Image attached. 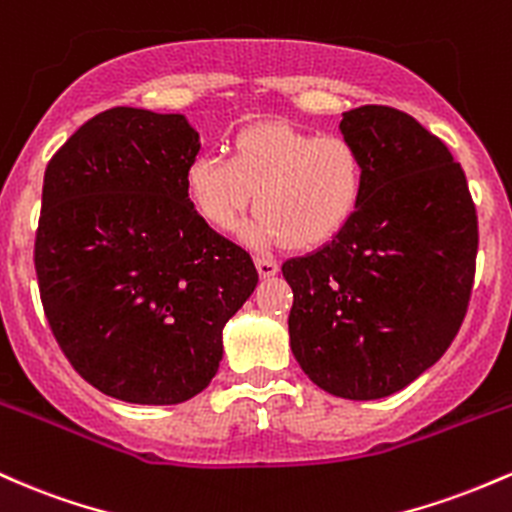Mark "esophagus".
Instances as JSON below:
<instances>
[{
	"mask_svg": "<svg viewBox=\"0 0 512 512\" xmlns=\"http://www.w3.org/2000/svg\"><path fill=\"white\" fill-rule=\"evenodd\" d=\"M256 271L261 278H273L280 268H278V263L271 261V258H256Z\"/></svg>",
	"mask_w": 512,
	"mask_h": 512,
	"instance_id": "1",
	"label": "esophagus"
}]
</instances>
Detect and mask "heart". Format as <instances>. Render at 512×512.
<instances>
[{"instance_id":"heart-1","label":"heart","mask_w":512,"mask_h":512,"mask_svg":"<svg viewBox=\"0 0 512 512\" xmlns=\"http://www.w3.org/2000/svg\"><path fill=\"white\" fill-rule=\"evenodd\" d=\"M183 191L200 220L217 232L237 227L256 193V217L241 241L268 249L285 239L312 249L355 217L367 191V164L346 135H314L285 123L241 128L229 159L200 152L183 171Z\"/></svg>"}]
</instances>
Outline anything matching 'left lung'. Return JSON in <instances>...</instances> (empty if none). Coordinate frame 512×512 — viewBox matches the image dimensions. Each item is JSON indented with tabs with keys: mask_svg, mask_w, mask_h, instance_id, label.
Listing matches in <instances>:
<instances>
[{
	"mask_svg": "<svg viewBox=\"0 0 512 512\" xmlns=\"http://www.w3.org/2000/svg\"><path fill=\"white\" fill-rule=\"evenodd\" d=\"M341 132L363 152V205L329 244L283 263L290 348L333 396L382 399L455 341L472 297L479 227L467 176L409 113L360 106Z\"/></svg>",
	"mask_w": 512,
	"mask_h": 512,
	"instance_id": "8db88e82",
	"label": "left lung"
}]
</instances>
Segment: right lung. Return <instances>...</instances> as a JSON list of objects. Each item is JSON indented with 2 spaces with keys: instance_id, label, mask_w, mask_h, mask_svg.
Returning <instances> with one entry per match:
<instances>
[{
  "instance_id": "right-lung-1",
  "label": "right lung",
  "mask_w": 512,
  "mask_h": 512,
  "mask_svg": "<svg viewBox=\"0 0 512 512\" xmlns=\"http://www.w3.org/2000/svg\"><path fill=\"white\" fill-rule=\"evenodd\" d=\"M198 152L181 113L118 106L86 120L45 169V317L74 370L128 404L203 392L222 329L258 283L251 256L188 203L183 171Z\"/></svg>"
}]
</instances>
